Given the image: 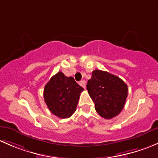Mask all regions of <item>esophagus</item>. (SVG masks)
<instances>
[{
    "label": "esophagus",
    "instance_id": "34e87169",
    "mask_svg": "<svg viewBox=\"0 0 158 158\" xmlns=\"http://www.w3.org/2000/svg\"><path fill=\"white\" fill-rule=\"evenodd\" d=\"M79 84L81 86V87H84V88H86V82H85V81H81V82L79 83Z\"/></svg>",
    "mask_w": 158,
    "mask_h": 158
}]
</instances>
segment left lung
<instances>
[{"label":"left lung","instance_id":"left-lung-1","mask_svg":"<svg viewBox=\"0 0 158 158\" xmlns=\"http://www.w3.org/2000/svg\"><path fill=\"white\" fill-rule=\"evenodd\" d=\"M87 90L100 116L110 119L120 113L128 96L127 84L107 71L95 70L88 80Z\"/></svg>","mask_w":158,"mask_h":158}]
</instances>
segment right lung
<instances>
[{"label":"right lung","mask_w":158,"mask_h":158,"mask_svg":"<svg viewBox=\"0 0 158 158\" xmlns=\"http://www.w3.org/2000/svg\"><path fill=\"white\" fill-rule=\"evenodd\" d=\"M84 88L72 77L61 71L52 77L44 88V100L48 110L58 118H69L75 112Z\"/></svg>","instance_id":"obj_1"}]
</instances>
